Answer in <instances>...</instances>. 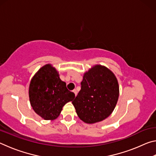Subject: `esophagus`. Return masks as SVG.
Masks as SVG:
<instances>
[{
  "instance_id": "obj_1",
  "label": "esophagus",
  "mask_w": 156,
  "mask_h": 156,
  "mask_svg": "<svg viewBox=\"0 0 156 156\" xmlns=\"http://www.w3.org/2000/svg\"><path fill=\"white\" fill-rule=\"evenodd\" d=\"M73 93H74L75 96H76V95H77V91H76V89H73Z\"/></svg>"
}]
</instances>
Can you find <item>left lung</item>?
Instances as JSON below:
<instances>
[{
  "instance_id": "obj_1",
  "label": "left lung",
  "mask_w": 156,
  "mask_h": 156,
  "mask_svg": "<svg viewBox=\"0 0 156 156\" xmlns=\"http://www.w3.org/2000/svg\"><path fill=\"white\" fill-rule=\"evenodd\" d=\"M80 84V91L72 101L78 117L92 124L110 115L119 96L114 74L107 67L96 65L84 73Z\"/></svg>"
}]
</instances>
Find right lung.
<instances>
[{
	"label": "right lung",
	"instance_id": "1",
	"mask_svg": "<svg viewBox=\"0 0 156 156\" xmlns=\"http://www.w3.org/2000/svg\"><path fill=\"white\" fill-rule=\"evenodd\" d=\"M29 96L37 114L44 120H54L58 117L63 106L72 101L75 95L68 90L55 68L46 65L31 79Z\"/></svg>",
	"mask_w": 156,
	"mask_h": 156
}]
</instances>
